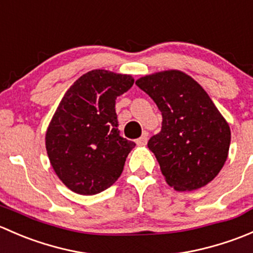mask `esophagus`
<instances>
[{
    "mask_svg": "<svg viewBox=\"0 0 253 253\" xmlns=\"http://www.w3.org/2000/svg\"><path fill=\"white\" fill-rule=\"evenodd\" d=\"M147 142H148V133H147V132H143L142 136L139 137V138L136 141L137 145H145V144H147Z\"/></svg>",
    "mask_w": 253,
    "mask_h": 253,
    "instance_id": "1",
    "label": "esophagus"
}]
</instances>
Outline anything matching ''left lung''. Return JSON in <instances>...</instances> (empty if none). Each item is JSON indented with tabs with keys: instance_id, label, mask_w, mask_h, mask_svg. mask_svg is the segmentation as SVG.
Wrapping results in <instances>:
<instances>
[{
	"instance_id": "left-lung-1",
	"label": "left lung",
	"mask_w": 253,
	"mask_h": 253,
	"mask_svg": "<svg viewBox=\"0 0 253 253\" xmlns=\"http://www.w3.org/2000/svg\"><path fill=\"white\" fill-rule=\"evenodd\" d=\"M162 112V131L148 142L168 185L193 191L208 185L224 167L230 147L229 124L205 89L177 70L137 79Z\"/></svg>"
}]
</instances>
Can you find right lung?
Segmentation results:
<instances>
[{"mask_svg":"<svg viewBox=\"0 0 253 253\" xmlns=\"http://www.w3.org/2000/svg\"><path fill=\"white\" fill-rule=\"evenodd\" d=\"M134 83L129 75L93 70L63 95L45 145L63 185L83 196L100 193L120 177L134 142L120 136L115 100Z\"/></svg>","mask_w":253,"mask_h":253,"instance_id":"add662e5","label":"right lung"}]
</instances>
